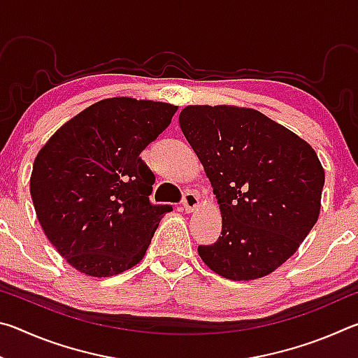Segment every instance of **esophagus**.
<instances>
[{"mask_svg": "<svg viewBox=\"0 0 358 358\" xmlns=\"http://www.w3.org/2000/svg\"><path fill=\"white\" fill-rule=\"evenodd\" d=\"M181 205H183L185 211L191 213V211L196 210L199 207V197L197 194H194L191 191H187L183 194V199H181Z\"/></svg>", "mask_w": 358, "mask_h": 358, "instance_id": "34e87169", "label": "esophagus"}]
</instances>
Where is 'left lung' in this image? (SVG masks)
<instances>
[{
    "instance_id": "8db88e82",
    "label": "left lung",
    "mask_w": 358,
    "mask_h": 358,
    "mask_svg": "<svg viewBox=\"0 0 358 358\" xmlns=\"http://www.w3.org/2000/svg\"><path fill=\"white\" fill-rule=\"evenodd\" d=\"M180 128L213 186L222 216L199 256L232 281L257 280L282 265L316 224L325 181L316 151L252 108L189 106Z\"/></svg>"
}]
</instances>
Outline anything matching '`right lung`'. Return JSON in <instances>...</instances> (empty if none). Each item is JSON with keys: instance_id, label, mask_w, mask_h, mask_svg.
Listing matches in <instances>:
<instances>
[{"instance_id": "obj_1", "label": "right lung", "mask_w": 358, "mask_h": 358, "mask_svg": "<svg viewBox=\"0 0 358 358\" xmlns=\"http://www.w3.org/2000/svg\"><path fill=\"white\" fill-rule=\"evenodd\" d=\"M177 106L110 98L85 108L42 147L29 191L42 229L82 273L107 278L142 260L171 205L150 202L155 173L141 157Z\"/></svg>"}]
</instances>
